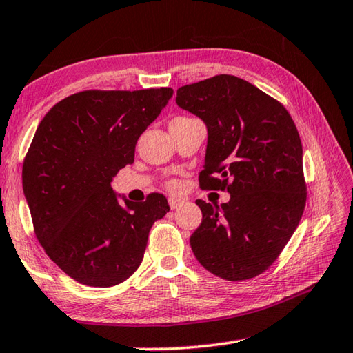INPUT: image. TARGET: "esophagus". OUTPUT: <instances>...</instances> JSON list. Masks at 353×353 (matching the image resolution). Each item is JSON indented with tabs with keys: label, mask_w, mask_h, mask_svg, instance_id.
<instances>
[{
	"label": "esophagus",
	"mask_w": 353,
	"mask_h": 353,
	"mask_svg": "<svg viewBox=\"0 0 353 353\" xmlns=\"http://www.w3.org/2000/svg\"><path fill=\"white\" fill-rule=\"evenodd\" d=\"M168 203H170V208L171 210H177V208L182 207V205L185 203V201H183V199H181V197H170L168 199Z\"/></svg>",
	"instance_id": "1"
}]
</instances>
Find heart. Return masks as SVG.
I'll list each match as a JSON object with an SVG mask.
<instances>
[{
  "instance_id": "1",
  "label": "heart",
  "mask_w": 353,
  "mask_h": 353,
  "mask_svg": "<svg viewBox=\"0 0 353 353\" xmlns=\"http://www.w3.org/2000/svg\"><path fill=\"white\" fill-rule=\"evenodd\" d=\"M171 187H176V183H171Z\"/></svg>"
}]
</instances>
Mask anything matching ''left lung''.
Returning a JSON list of instances; mask_svg holds the SVG:
<instances>
[{"label":"left lung","instance_id":"obj_1","mask_svg":"<svg viewBox=\"0 0 353 353\" xmlns=\"http://www.w3.org/2000/svg\"><path fill=\"white\" fill-rule=\"evenodd\" d=\"M176 103L207 126L201 187L230 193L227 203L196 201L202 223L191 250L222 279L258 276L283 252L305 207L296 126L279 101L234 75L179 88Z\"/></svg>","mask_w":353,"mask_h":353}]
</instances>
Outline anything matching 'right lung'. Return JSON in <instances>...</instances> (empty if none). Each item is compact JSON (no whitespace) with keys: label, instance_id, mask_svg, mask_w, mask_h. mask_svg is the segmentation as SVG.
<instances>
[{"label":"right lung","instance_id":"right-lung-1","mask_svg":"<svg viewBox=\"0 0 353 353\" xmlns=\"http://www.w3.org/2000/svg\"><path fill=\"white\" fill-rule=\"evenodd\" d=\"M171 97V88L83 91L38 125L23 163L24 197L44 252L77 283H123L143 259L152 223L170 211L163 194L131 202L111 182Z\"/></svg>","mask_w":353,"mask_h":353}]
</instances>
